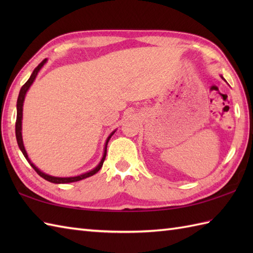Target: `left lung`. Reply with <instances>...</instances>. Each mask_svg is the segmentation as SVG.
<instances>
[{"mask_svg": "<svg viewBox=\"0 0 253 253\" xmlns=\"http://www.w3.org/2000/svg\"><path fill=\"white\" fill-rule=\"evenodd\" d=\"M221 77H222V76H221ZM222 78H223V77H222ZM223 79H224V78H223ZM224 80H225V79H224Z\"/></svg>", "mask_w": 253, "mask_h": 253, "instance_id": "1", "label": "left lung"}]
</instances>
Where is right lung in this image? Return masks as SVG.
<instances>
[{
    "label": "right lung",
    "instance_id": "add662e5",
    "mask_svg": "<svg viewBox=\"0 0 253 253\" xmlns=\"http://www.w3.org/2000/svg\"><path fill=\"white\" fill-rule=\"evenodd\" d=\"M46 63V58L45 60L42 61L39 65H38L35 71L32 72L30 78L27 80L26 84L21 87L20 91H19V95H18V99H17V117H16V125H15V132H16V139H17V143H18V147L20 149V151L23 152L24 157L26 158V160L28 161V163L32 166V169H34L38 174H39L42 178H44L45 180L50 181V182H54V184H68V182H74V181H78V180H82V179H84L87 178V177H90L94 175L95 173H98V171L101 169L102 165H103V162L105 160V157H106V148H107V143H109L111 137L114 135V132L116 130L113 131L111 135L107 137L106 139V142H105V147H104V153H103V158H102V160L100 161V163L98 164V166L96 168H94L93 169H91L89 171H87V173L84 174H82L79 176H75V177H55V176H51V175H47L45 173H43V171H41L39 169L37 168V166L31 163V161L29 160L28 158V154H27L26 150H25V147H24V142H23V135H21V120H23V105H24V100H25V96H26V93L27 91H28V89L30 88V85L32 84V83L35 82V79L37 77L38 73H39L40 69L42 68V66L44 65V64Z\"/></svg>",
    "mask_w": 253,
    "mask_h": 253
}]
</instances>
